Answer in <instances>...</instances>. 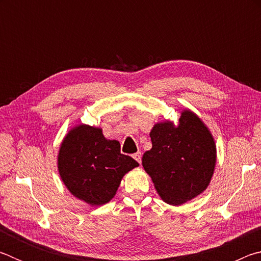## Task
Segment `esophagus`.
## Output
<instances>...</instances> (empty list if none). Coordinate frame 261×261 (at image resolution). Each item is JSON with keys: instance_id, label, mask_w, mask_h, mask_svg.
I'll return each mask as SVG.
<instances>
[{"instance_id": "obj_1", "label": "esophagus", "mask_w": 261, "mask_h": 261, "mask_svg": "<svg viewBox=\"0 0 261 261\" xmlns=\"http://www.w3.org/2000/svg\"><path fill=\"white\" fill-rule=\"evenodd\" d=\"M134 159L140 165V163H141V153H140V152L135 153V154H134Z\"/></svg>"}]
</instances>
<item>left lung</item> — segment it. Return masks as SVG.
I'll return each mask as SVG.
<instances>
[{"instance_id": "obj_1", "label": "left lung", "mask_w": 261, "mask_h": 261, "mask_svg": "<svg viewBox=\"0 0 261 261\" xmlns=\"http://www.w3.org/2000/svg\"><path fill=\"white\" fill-rule=\"evenodd\" d=\"M152 148L143 155V167L167 204L179 206L208 187L216 165V144L204 121L188 108L178 123L165 120L153 125Z\"/></svg>"}]
</instances>
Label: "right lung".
<instances>
[{
    "mask_svg": "<svg viewBox=\"0 0 261 261\" xmlns=\"http://www.w3.org/2000/svg\"><path fill=\"white\" fill-rule=\"evenodd\" d=\"M138 166L121 153L117 140L106 138L102 127L84 123L68 131L57 153V169L65 188L93 207L112 200L124 175Z\"/></svg>",
    "mask_w": 261,
    "mask_h": 261,
    "instance_id": "1",
    "label": "right lung"
}]
</instances>
